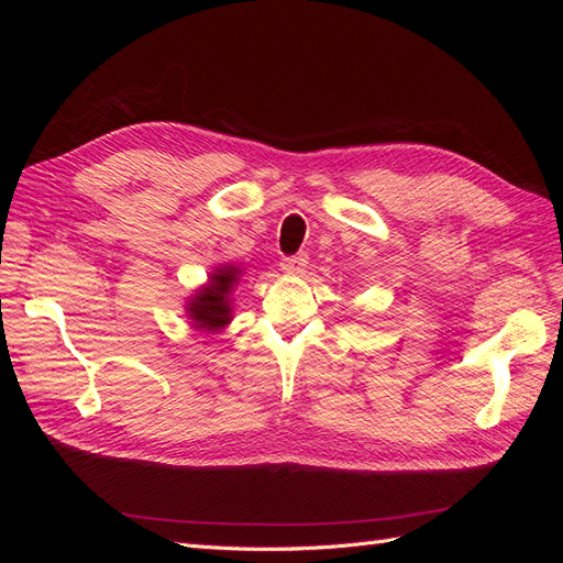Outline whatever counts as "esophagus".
<instances>
[{"mask_svg":"<svg viewBox=\"0 0 563 563\" xmlns=\"http://www.w3.org/2000/svg\"><path fill=\"white\" fill-rule=\"evenodd\" d=\"M305 267H308V255L305 253L288 255V258L282 261V269L286 275H300V272H305Z\"/></svg>","mask_w":563,"mask_h":563,"instance_id":"34e87169","label":"esophagus"}]
</instances>
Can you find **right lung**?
Here are the masks:
<instances>
[{"mask_svg":"<svg viewBox=\"0 0 563 563\" xmlns=\"http://www.w3.org/2000/svg\"><path fill=\"white\" fill-rule=\"evenodd\" d=\"M244 275L242 265L223 263L209 272L207 284L195 288L185 300L187 319L195 329L207 333H220L232 321V294Z\"/></svg>","mask_w":563,"mask_h":563,"instance_id":"right-lung-1","label":"right lung"}]
</instances>
